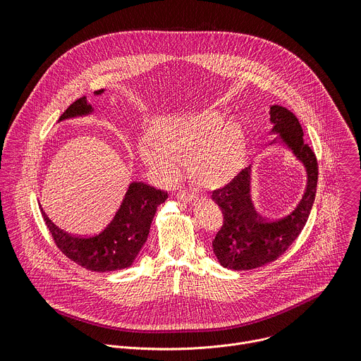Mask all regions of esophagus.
I'll list each match as a JSON object with an SVG mask.
<instances>
[{"label": "esophagus", "mask_w": 361, "mask_h": 361, "mask_svg": "<svg viewBox=\"0 0 361 361\" xmlns=\"http://www.w3.org/2000/svg\"><path fill=\"white\" fill-rule=\"evenodd\" d=\"M177 198L180 201H184V202H191L197 198V194L194 191H188V190H178L177 191Z\"/></svg>", "instance_id": "34e87169"}]
</instances>
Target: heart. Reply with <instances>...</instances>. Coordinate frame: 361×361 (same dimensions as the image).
Returning <instances> with one entry per match:
<instances>
[{
    "mask_svg": "<svg viewBox=\"0 0 361 361\" xmlns=\"http://www.w3.org/2000/svg\"><path fill=\"white\" fill-rule=\"evenodd\" d=\"M151 138L140 141V156L148 169L166 178L177 176V159H188V173L195 184L224 188L245 164L244 130L217 110L164 116L151 127Z\"/></svg>",
    "mask_w": 361,
    "mask_h": 361,
    "instance_id": "b5f03b06",
    "label": "heart"
}]
</instances>
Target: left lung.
I'll list each match as a JSON object with an SVG mask.
<instances>
[{
    "mask_svg": "<svg viewBox=\"0 0 361 361\" xmlns=\"http://www.w3.org/2000/svg\"><path fill=\"white\" fill-rule=\"evenodd\" d=\"M271 144H284L304 166L307 183L295 209L283 219L270 221L255 212L251 198V164L224 188L213 191L212 198L221 209L224 223L213 241L219 263L235 271L269 264L286 252L304 228L316 198L319 167L313 149L304 142L297 117L281 106L270 107ZM270 144V145H271Z\"/></svg>",
    "mask_w": 361,
    "mask_h": 361,
    "instance_id": "obj_1",
    "label": "left lung"
}]
</instances>
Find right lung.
Instances as JSON below:
<instances>
[{
	"label": "right lung",
	"instance_id": "add662e5",
	"mask_svg": "<svg viewBox=\"0 0 361 361\" xmlns=\"http://www.w3.org/2000/svg\"><path fill=\"white\" fill-rule=\"evenodd\" d=\"M95 95L104 90L94 91ZM94 113L87 98H78L64 111L59 121L85 117ZM167 192L154 188L142 181H133L123 198L120 209L101 233L91 237H78L59 228L39 209L44 221L57 247L78 266L97 271H116L128 269L147 241L149 227L157 207L167 200Z\"/></svg>",
	"mask_w": 361,
	"mask_h": 361
}]
</instances>
